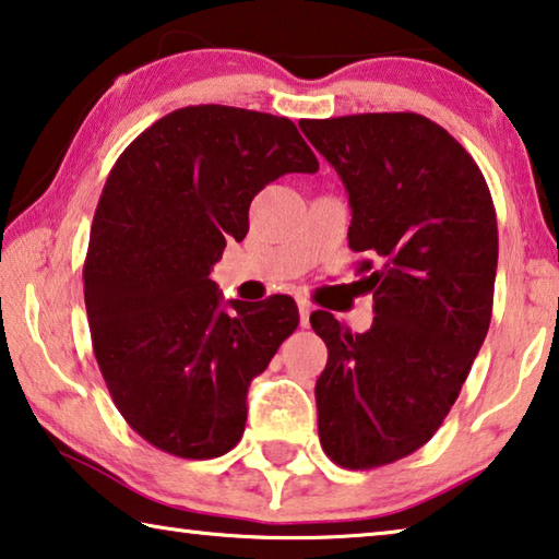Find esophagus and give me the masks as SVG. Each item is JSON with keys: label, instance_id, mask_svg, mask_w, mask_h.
<instances>
[{"label": "esophagus", "instance_id": "obj_1", "mask_svg": "<svg viewBox=\"0 0 559 559\" xmlns=\"http://www.w3.org/2000/svg\"><path fill=\"white\" fill-rule=\"evenodd\" d=\"M311 304H308V300H298V313H300V325L304 328H308L311 325Z\"/></svg>", "mask_w": 559, "mask_h": 559}]
</instances>
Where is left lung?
Listing matches in <instances>:
<instances>
[{
  "mask_svg": "<svg viewBox=\"0 0 559 559\" xmlns=\"http://www.w3.org/2000/svg\"><path fill=\"white\" fill-rule=\"evenodd\" d=\"M298 127L348 191V246L380 263H358L373 294L370 331L311 316L328 348L321 445L341 467L370 471L423 448L457 401L492 318L498 216L473 156L420 114Z\"/></svg>",
  "mask_w": 559,
  "mask_h": 559,
  "instance_id": "1",
  "label": "left lung"
}]
</instances>
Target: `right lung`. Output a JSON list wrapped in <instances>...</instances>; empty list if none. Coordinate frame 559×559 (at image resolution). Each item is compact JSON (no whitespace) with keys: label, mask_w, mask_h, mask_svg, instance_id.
Segmentation results:
<instances>
[{"label":"right lung","mask_w":559,"mask_h":559,"mask_svg":"<svg viewBox=\"0 0 559 559\" xmlns=\"http://www.w3.org/2000/svg\"><path fill=\"white\" fill-rule=\"evenodd\" d=\"M318 158L296 123L236 106H183L123 148L84 261L94 356L114 405L168 455L209 460L246 428L251 380L298 328L296 300L221 306L211 269L248 234V206Z\"/></svg>","instance_id":"1"}]
</instances>
